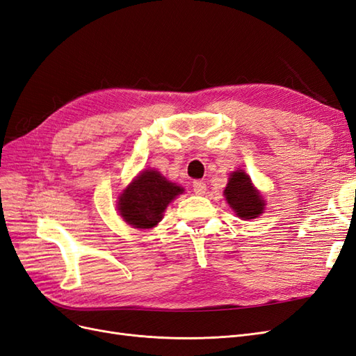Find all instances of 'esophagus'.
<instances>
[{
    "label": "esophagus",
    "instance_id": "esophagus-1",
    "mask_svg": "<svg viewBox=\"0 0 356 356\" xmlns=\"http://www.w3.org/2000/svg\"><path fill=\"white\" fill-rule=\"evenodd\" d=\"M193 190H195L196 195H204L207 193V184H204V181L196 179L193 181Z\"/></svg>",
    "mask_w": 356,
    "mask_h": 356
}]
</instances>
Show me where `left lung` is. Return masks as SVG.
Listing matches in <instances>:
<instances>
[{
	"mask_svg": "<svg viewBox=\"0 0 356 356\" xmlns=\"http://www.w3.org/2000/svg\"><path fill=\"white\" fill-rule=\"evenodd\" d=\"M224 196L234 213L242 220L260 217L266 207L261 193L252 186L250 175L242 169L232 172Z\"/></svg>",
	"mask_w": 356,
	"mask_h": 356,
	"instance_id": "left-lung-1",
	"label": "left lung"
}]
</instances>
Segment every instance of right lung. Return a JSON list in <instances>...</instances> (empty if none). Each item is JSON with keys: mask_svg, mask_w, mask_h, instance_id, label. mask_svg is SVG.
I'll return each mask as SVG.
<instances>
[{"mask_svg": "<svg viewBox=\"0 0 356 356\" xmlns=\"http://www.w3.org/2000/svg\"><path fill=\"white\" fill-rule=\"evenodd\" d=\"M184 188L168 181L156 169H145L118 197L120 217L135 229H153L163 218L168 204Z\"/></svg>", "mask_w": 356, "mask_h": 356, "instance_id": "right-lung-1", "label": "right lung"}]
</instances>
